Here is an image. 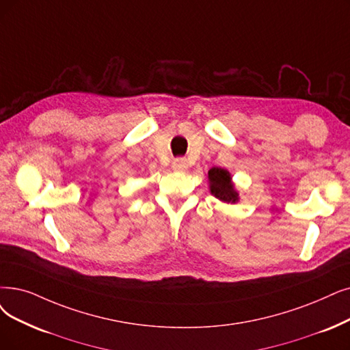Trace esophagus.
Returning a JSON list of instances; mask_svg holds the SVG:
<instances>
[{
  "label": "esophagus",
  "mask_w": 350,
  "mask_h": 350,
  "mask_svg": "<svg viewBox=\"0 0 350 350\" xmlns=\"http://www.w3.org/2000/svg\"><path fill=\"white\" fill-rule=\"evenodd\" d=\"M172 170L175 172H185L188 170V162L187 159L184 158H178V159H174L172 162Z\"/></svg>",
  "instance_id": "esophagus-1"
}]
</instances>
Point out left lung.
Here are the masks:
<instances>
[{
	"label": "left lung",
	"instance_id": "left-lung-1",
	"mask_svg": "<svg viewBox=\"0 0 350 350\" xmlns=\"http://www.w3.org/2000/svg\"><path fill=\"white\" fill-rule=\"evenodd\" d=\"M208 187L211 195L221 202L237 204L240 201V193L232 183V176L224 167L214 166L208 171Z\"/></svg>",
	"mask_w": 350,
	"mask_h": 350
}]
</instances>
